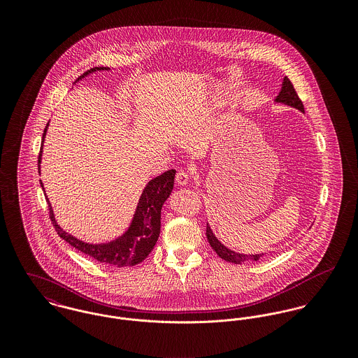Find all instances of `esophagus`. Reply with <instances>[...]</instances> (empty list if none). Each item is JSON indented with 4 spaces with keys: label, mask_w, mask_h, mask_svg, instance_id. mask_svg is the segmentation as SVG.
Segmentation results:
<instances>
[{
    "label": "esophagus",
    "mask_w": 358,
    "mask_h": 358,
    "mask_svg": "<svg viewBox=\"0 0 358 358\" xmlns=\"http://www.w3.org/2000/svg\"><path fill=\"white\" fill-rule=\"evenodd\" d=\"M176 183L179 185V186H186L189 182H190V179H192V175H190V172L189 171H185V169H180L178 173H176Z\"/></svg>",
    "instance_id": "obj_1"
}]
</instances>
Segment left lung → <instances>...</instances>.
Here are the masks:
<instances>
[{
	"mask_svg": "<svg viewBox=\"0 0 358 358\" xmlns=\"http://www.w3.org/2000/svg\"><path fill=\"white\" fill-rule=\"evenodd\" d=\"M275 102L284 103V104H288L291 107H295L301 111H305V107H303V103L301 101V98L298 96L292 83L289 81L288 77H284V81H282V88L278 94V96L275 98ZM206 238H208V243L209 245L212 247V250L217 254L219 257L224 259L226 262H230V263H244V262H248V260H259L262 256L264 254H257V255H243V254H238V252H234L229 248H226L212 233L210 227L206 224Z\"/></svg>",
	"mask_w": 358,
	"mask_h": 358,
	"instance_id": "8db88e82",
	"label": "left lung"
}]
</instances>
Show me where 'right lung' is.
Masks as SVG:
<instances>
[{
	"mask_svg": "<svg viewBox=\"0 0 358 358\" xmlns=\"http://www.w3.org/2000/svg\"><path fill=\"white\" fill-rule=\"evenodd\" d=\"M98 70H106V67H94L85 71L83 76H80L77 81L84 78L90 73H94ZM47 128H48V124L44 129L43 143L47 134ZM43 143H41V150H43ZM41 150L38 155V171H40L41 153H43ZM175 172H176L175 169H169L149 182V185L146 186V189L141 196L131 227L124 236H121L115 241H111L108 244L94 245V244H87L77 240L76 237L67 234L66 231H63V229L59 227V224L53 217L52 208L50 206V217L55 226V230L57 231L59 237L63 238L66 243H69L71 247H74L76 250H78L85 255L96 259L103 264L115 266V267L138 264L142 260H145L152 252L158 240L159 229H161V208L165 203V200L169 197V194L172 193ZM41 187H44L43 183H41Z\"/></svg>",
	"mask_w": 358,
	"mask_h": 358,
	"instance_id": "1",
	"label": "right lung"
}]
</instances>
